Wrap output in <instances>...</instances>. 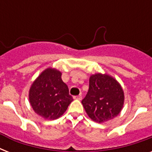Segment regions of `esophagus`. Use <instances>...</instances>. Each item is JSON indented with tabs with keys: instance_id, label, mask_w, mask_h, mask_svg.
Returning <instances> with one entry per match:
<instances>
[{
	"instance_id": "esophagus-1",
	"label": "esophagus",
	"mask_w": 152,
	"mask_h": 152,
	"mask_svg": "<svg viewBox=\"0 0 152 152\" xmlns=\"http://www.w3.org/2000/svg\"><path fill=\"white\" fill-rule=\"evenodd\" d=\"M74 99L81 100L82 99V95H76V96H74Z\"/></svg>"
}]
</instances>
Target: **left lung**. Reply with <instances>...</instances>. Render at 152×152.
Masks as SVG:
<instances>
[{
	"label": "left lung",
	"instance_id": "left-lung-1",
	"mask_svg": "<svg viewBox=\"0 0 152 152\" xmlns=\"http://www.w3.org/2000/svg\"><path fill=\"white\" fill-rule=\"evenodd\" d=\"M124 91L120 83L107 74L96 73L89 79V90L82 104L88 117L102 123L120 113L124 105Z\"/></svg>",
	"mask_w": 152,
	"mask_h": 152
}]
</instances>
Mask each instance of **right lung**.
Masks as SVG:
<instances>
[{"instance_id": "right-lung-1", "label": "right lung", "mask_w": 152, "mask_h": 152, "mask_svg": "<svg viewBox=\"0 0 152 152\" xmlns=\"http://www.w3.org/2000/svg\"><path fill=\"white\" fill-rule=\"evenodd\" d=\"M31 106L37 114L54 120L66 111L73 99L68 86L62 81L61 72L48 68L33 82L29 91Z\"/></svg>"}]
</instances>
